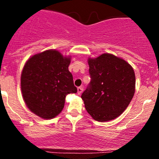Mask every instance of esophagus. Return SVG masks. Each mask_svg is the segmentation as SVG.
Returning a JSON list of instances; mask_svg holds the SVG:
<instances>
[{
    "mask_svg": "<svg viewBox=\"0 0 159 159\" xmlns=\"http://www.w3.org/2000/svg\"><path fill=\"white\" fill-rule=\"evenodd\" d=\"M77 90H78V94L80 95L82 93V92H83V88H82V87H78Z\"/></svg>",
    "mask_w": 159,
    "mask_h": 159,
    "instance_id": "esophagus-1",
    "label": "esophagus"
}]
</instances>
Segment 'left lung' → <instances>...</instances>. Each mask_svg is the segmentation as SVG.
I'll use <instances>...</instances> for the list:
<instances>
[{
	"instance_id": "obj_1",
	"label": "left lung",
	"mask_w": 159,
	"mask_h": 159,
	"mask_svg": "<svg viewBox=\"0 0 159 159\" xmlns=\"http://www.w3.org/2000/svg\"><path fill=\"white\" fill-rule=\"evenodd\" d=\"M90 86L81 95L86 110L95 120L106 122L127 108L135 92V74L123 58L105 53L88 58Z\"/></svg>"
}]
</instances>
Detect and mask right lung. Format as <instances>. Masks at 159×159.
<instances>
[{
  "instance_id": "right-lung-1",
  "label": "right lung",
  "mask_w": 159,
  "mask_h": 159,
  "mask_svg": "<svg viewBox=\"0 0 159 159\" xmlns=\"http://www.w3.org/2000/svg\"><path fill=\"white\" fill-rule=\"evenodd\" d=\"M71 57L49 49L30 57L21 75V90L27 107L34 114L49 120L64 107L66 95L77 93L69 71Z\"/></svg>"
}]
</instances>
